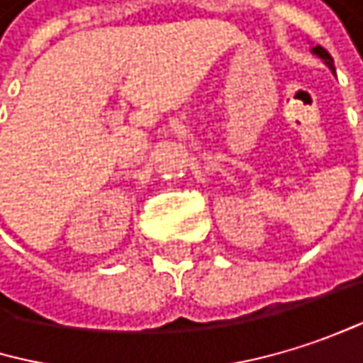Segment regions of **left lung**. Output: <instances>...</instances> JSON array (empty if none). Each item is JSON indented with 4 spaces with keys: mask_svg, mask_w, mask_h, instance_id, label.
Returning <instances> with one entry per match:
<instances>
[{
    "mask_svg": "<svg viewBox=\"0 0 363 363\" xmlns=\"http://www.w3.org/2000/svg\"><path fill=\"white\" fill-rule=\"evenodd\" d=\"M313 52H315V55H319V57L325 61V65H328L330 69H334V59L330 57V52H328L323 46H315V48H313Z\"/></svg>",
    "mask_w": 363,
    "mask_h": 363,
    "instance_id": "obj_1",
    "label": "left lung"
}]
</instances>
